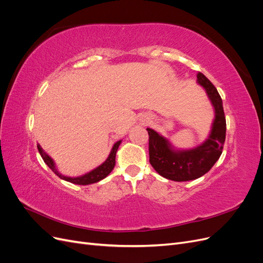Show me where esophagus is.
<instances>
[{
	"label": "esophagus",
	"instance_id": "1",
	"mask_svg": "<svg viewBox=\"0 0 263 263\" xmlns=\"http://www.w3.org/2000/svg\"><path fill=\"white\" fill-rule=\"evenodd\" d=\"M142 119H144V122H146V121H147V119H148V117H146V116H145V117H144V118H142Z\"/></svg>",
	"mask_w": 263,
	"mask_h": 263
}]
</instances>
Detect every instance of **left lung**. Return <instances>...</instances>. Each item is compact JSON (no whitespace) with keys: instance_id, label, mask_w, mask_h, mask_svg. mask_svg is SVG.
I'll use <instances>...</instances> for the list:
<instances>
[{"instance_id":"obj_1","label":"left lung","mask_w":263,"mask_h":263,"mask_svg":"<svg viewBox=\"0 0 263 263\" xmlns=\"http://www.w3.org/2000/svg\"><path fill=\"white\" fill-rule=\"evenodd\" d=\"M197 83L203 86L214 107L215 118L209 137L192 149H178L156 130L149 134V161L161 177L177 182L191 181L208 173L216 162L224 147L226 118L222 101L216 87L203 73H197Z\"/></svg>"}]
</instances>
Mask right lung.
<instances>
[{
	"label": "right lung",
	"instance_id": "1",
	"mask_svg": "<svg viewBox=\"0 0 263 263\" xmlns=\"http://www.w3.org/2000/svg\"><path fill=\"white\" fill-rule=\"evenodd\" d=\"M121 142H122V140H118V141L115 142L112 150H110V153H109L107 159L104 162L100 164L99 166H97L95 169L91 170L90 172H87V173L83 174V176H79V177L63 176V174H61L58 171L57 166H55V163L53 161V159L48 154L45 153L44 149L41 147V145H37V148H38L39 154H41V156L43 158V160L52 170V172L55 174V176H58L62 180L73 183V184L89 185V184H93V183H97V182H99L103 179H105L108 176V174L112 172V170L114 169V166H115V157H116L117 149H118L119 145H121Z\"/></svg>",
	"mask_w": 263,
	"mask_h": 263
}]
</instances>
